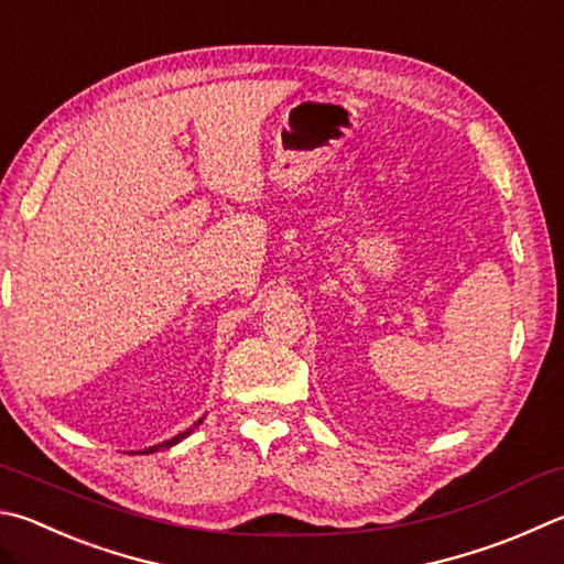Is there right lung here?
<instances>
[{"label":"right lung","instance_id":"right-lung-1","mask_svg":"<svg viewBox=\"0 0 564 564\" xmlns=\"http://www.w3.org/2000/svg\"><path fill=\"white\" fill-rule=\"evenodd\" d=\"M204 422V419H199V422H194L189 429H187V432H182V434H177V436H172V438H167V442H162V444H158V446H150V448H145V454H152V452H158V448H170V446H175V444H180L182 442V438H187L192 432H194V429H197L199 424Z\"/></svg>","mask_w":564,"mask_h":564}]
</instances>
